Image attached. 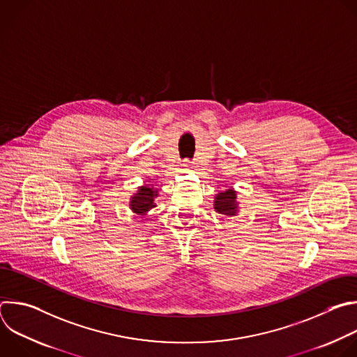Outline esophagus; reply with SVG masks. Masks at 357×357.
<instances>
[{
    "label": "esophagus",
    "instance_id": "34e87169",
    "mask_svg": "<svg viewBox=\"0 0 357 357\" xmlns=\"http://www.w3.org/2000/svg\"><path fill=\"white\" fill-rule=\"evenodd\" d=\"M182 167H183V168H182V171H185V172H186V171H190V168H192V164H190L189 161H185Z\"/></svg>",
    "mask_w": 357,
    "mask_h": 357
}]
</instances>
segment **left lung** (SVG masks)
Returning <instances> with one entry per match:
<instances>
[{"label":"left lung","instance_id":"1","mask_svg":"<svg viewBox=\"0 0 357 357\" xmlns=\"http://www.w3.org/2000/svg\"><path fill=\"white\" fill-rule=\"evenodd\" d=\"M215 209L220 215L226 216H236L238 211L237 203V193L234 189H227L223 192H219L215 197Z\"/></svg>","mask_w":357,"mask_h":357}]
</instances>
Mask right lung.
<instances>
[{
	"label": "right lung",
	"mask_w": 357,
	"mask_h": 357,
	"mask_svg": "<svg viewBox=\"0 0 357 357\" xmlns=\"http://www.w3.org/2000/svg\"><path fill=\"white\" fill-rule=\"evenodd\" d=\"M158 196V190L148 185L139 186L137 193H134L130 199V209L138 215L145 216L152 208H155L154 199Z\"/></svg>",
	"instance_id": "add662e5"
}]
</instances>
